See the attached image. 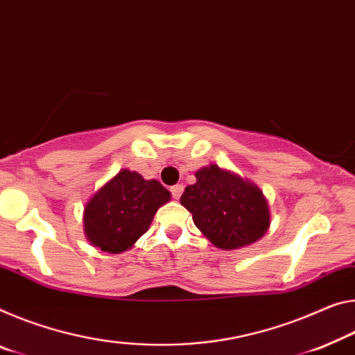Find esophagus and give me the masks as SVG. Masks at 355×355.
<instances>
[{"label": "esophagus", "instance_id": "obj_1", "mask_svg": "<svg viewBox=\"0 0 355 355\" xmlns=\"http://www.w3.org/2000/svg\"><path fill=\"white\" fill-rule=\"evenodd\" d=\"M171 193H172V198L173 199H180V196L183 193V184H173L171 188Z\"/></svg>", "mask_w": 355, "mask_h": 355}]
</instances>
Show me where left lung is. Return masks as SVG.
Returning <instances> with one entry per match:
<instances>
[{
    "mask_svg": "<svg viewBox=\"0 0 355 355\" xmlns=\"http://www.w3.org/2000/svg\"><path fill=\"white\" fill-rule=\"evenodd\" d=\"M198 182L184 188L182 205L213 245L235 250L254 243L267 232L270 211L262 191L218 166L196 172Z\"/></svg>",
    "mask_w": 355,
    "mask_h": 355,
    "instance_id": "obj_1",
    "label": "left lung"
}]
</instances>
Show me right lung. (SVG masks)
Returning a JSON list of instances; mask_svg holds the SVG:
<instances>
[{
	"instance_id": "obj_1",
	"label": "right lung",
	"mask_w": 355,
	"mask_h": 355,
	"mask_svg": "<svg viewBox=\"0 0 355 355\" xmlns=\"http://www.w3.org/2000/svg\"><path fill=\"white\" fill-rule=\"evenodd\" d=\"M171 200V193L156 180L121 171L105 183L85 207L83 226L93 246L121 252L147 232L155 213Z\"/></svg>"
}]
</instances>
